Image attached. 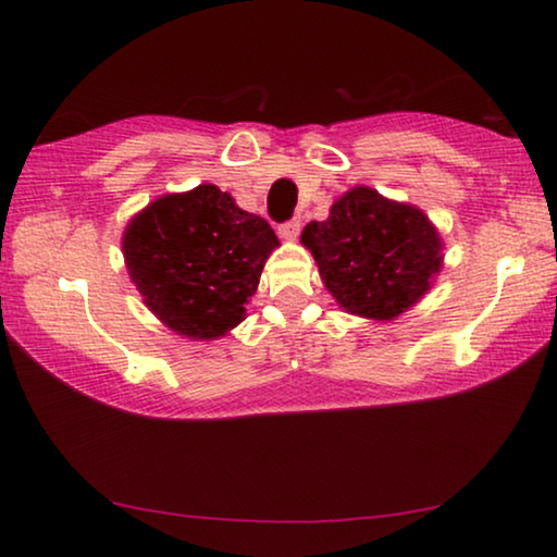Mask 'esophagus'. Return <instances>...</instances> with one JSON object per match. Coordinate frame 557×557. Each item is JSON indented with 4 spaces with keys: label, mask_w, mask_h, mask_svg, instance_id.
Segmentation results:
<instances>
[{
    "label": "esophagus",
    "mask_w": 557,
    "mask_h": 557,
    "mask_svg": "<svg viewBox=\"0 0 557 557\" xmlns=\"http://www.w3.org/2000/svg\"><path fill=\"white\" fill-rule=\"evenodd\" d=\"M299 231H301V220L299 218H292V220H286V223L278 225V235L284 240H296Z\"/></svg>",
    "instance_id": "34e87169"
}]
</instances>
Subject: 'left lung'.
<instances>
[{"mask_svg":"<svg viewBox=\"0 0 557 557\" xmlns=\"http://www.w3.org/2000/svg\"><path fill=\"white\" fill-rule=\"evenodd\" d=\"M301 243L339 307L368 319L403 314L441 269V238L431 220L370 187L342 195L330 218L304 227Z\"/></svg>","mask_w":557,"mask_h":557,"instance_id":"left-lung-1","label":"left lung"}]
</instances>
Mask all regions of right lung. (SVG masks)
<instances>
[{
    "label": "right lung",
    "mask_w": 557,
    "mask_h": 557,
    "mask_svg": "<svg viewBox=\"0 0 557 557\" xmlns=\"http://www.w3.org/2000/svg\"><path fill=\"white\" fill-rule=\"evenodd\" d=\"M276 246L271 225L215 185L159 197L124 233L128 276L147 307L193 339H215L246 319Z\"/></svg>",
    "instance_id": "right-lung-1"
}]
</instances>
